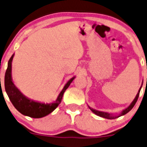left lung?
<instances>
[{
  "mask_svg": "<svg viewBox=\"0 0 147 147\" xmlns=\"http://www.w3.org/2000/svg\"><path fill=\"white\" fill-rule=\"evenodd\" d=\"M142 84H143V82H142ZM142 86H141V88H139V91H138V93L136 94V97H135V98H134V100L131 102V103L130 105H129V106L127 107V108H125V109H123V111H121V113H119V114L114 115V114H113V113H107V112L100 111H98V110H95V109H93V108H90V107L89 105H88V108H89L90 109L91 111H92V113H95V115H97V116H100V117L104 118V119H116V118H119V117H120V116H123V115L126 114V113H127L128 112L130 111L131 110L132 108H133V107L134 106L135 104H136V101H137L138 98H139V92H140L141 89H142Z\"/></svg>",
  "mask_w": 147,
  "mask_h": 147,
  "instance_id": "8db88e82",
  "label": "left lung"
}]
</instances>
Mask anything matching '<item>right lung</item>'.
<instances>
[{"mask_svg": "<svg viewBox=\"0 0 147 147\" xmlns=\"http://www.w3.org/2000/svg\"><path fill=\"white\" fill-rule=\"evenodd\" d=\"M13 57L14 54L11 56L8 61V67H7L5 75V89L10 100L12 102L16 109L24 116H29L34 119H39V118L47 116L52 111H54L57 107L59 105L62 101L64 92L75 79V76L68 80L60 93L59 94L56 100L54 102L45 103V102L34 100L25 96L13 82L11 71H12V61Z\"/></svg>", "mask_w": 147, "mask_h": 147, "instance_id": "obj_1", "label": "right lung"}]
</instances>
